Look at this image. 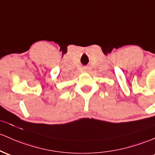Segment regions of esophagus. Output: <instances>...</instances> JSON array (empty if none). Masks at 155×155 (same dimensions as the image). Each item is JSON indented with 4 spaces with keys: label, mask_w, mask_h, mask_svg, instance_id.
<instances>
[{
    "label": "esophagus",
    "mask_w": 155,
    "mask_h": 155,
    "mask_svg": "<svg viewBox=\"0 0 155 155\" xmlns=\"http://www.w3.org/2000/svg\"><path fill=\"white\" fill-rule=\"evenodd\" d=\"M83 71H84V72H85V73H87V72H88V68H83Z\"/></svg>",
    "instance_id": "1"
}]
</instances>
